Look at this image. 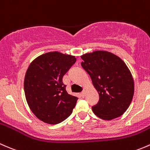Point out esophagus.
Returning a JSON list of instances; mask_svg holds the SVG:
<instances>
[{"label":"esophagus","mask_w":150,"mask_h":150,"mask_svg":"<svg viewBox=\"0 0 150 150\" xmlns=\"http://www.w3.org/2000/svg\"><path fill=\"white\" fill-rule=\"evenodd\" d=\"M81 95L83 97V98H84V97H85V90H84V89L81 92Z\"/></svg>","instance_id":"34e87169"}]
</instances>
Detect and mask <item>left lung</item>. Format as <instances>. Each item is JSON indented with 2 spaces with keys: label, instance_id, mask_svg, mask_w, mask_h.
Segmentation results:
<instances>
[{
  "label": "left lung",
  "instance_id": "8db88e82",
  "mask_svg": "<svg viewBox=\"0 0 150 150\" xmlns=\"http://www.w3.org/2000/svg\"><path fill=\"white\" fill-rule=\"evenodd\" d=\"M81 66L90 76L99 93L93 112L103 120L123 115L130 105L134 93V79L129 68L117 55L97 50L81 56Z\"/></svg>",
  "mask_w": 150,
  "mask_h": 150
}]
</instances>
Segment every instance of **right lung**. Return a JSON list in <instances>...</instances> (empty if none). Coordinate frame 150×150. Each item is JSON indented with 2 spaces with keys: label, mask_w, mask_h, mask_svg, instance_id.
I'll use <instances>...</instances> for the list:
<instances>
[{
  "label": "right lung",
  "mask_w": 150,
  "mask_h": 150,
  "mask_svg": "<svg viewBox=\"0 0 150 150\" xmlns=\"http://www.w3.org/2000/svg\"><path fill=\"white\" fill-rule=\"evenodd\" d=\"M76 58L49 52L35 58L26 72L24 93L31 110L42 121L57 124L72 113L78 98L68 94L63 77Z\"/></svg>",
  "instance_id": "add662e5"
}]
</instances>
